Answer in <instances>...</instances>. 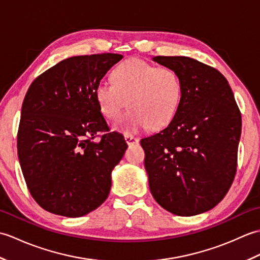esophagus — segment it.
<instances>
[{"mask_svg": "<svg viewBox=\"0 0 260 260\" xmlns=\"http://www.w3.org/2000/svg\"><path fill=\"white\" fill-rule=\"evenodd\" d=\"M125 141L127 143V145H134L139 143V139H136V137L132 136V135H125Z\"/></svg>", "mask_w": 260, "mask_h": 260, "instance_id": "34e87169", "label": "esophagus"}]
</instances>
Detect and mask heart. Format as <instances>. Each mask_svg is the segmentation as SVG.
Returning <instances> with one entry per match:
<instances>
[{
    "label": "heart",
    "mask_w": 260,
    "mask_h": 260,
    "mask_svg": "<svg viewBox=\"0 0 260 260\" xmlns=\"http://www.w3.org/2000/svg\"><path fill=\"white\" fill-rule=\"evenodd\" d=\"M113 82L102 80L95 96L99 109L108 119H117L126 102L129 108L114 129L133 135L168 125L178 112L182 81L170 67H155L142 59H128L115 68Z\"/></svg>",
    "instance_id": "heart-1"
}]
</instances>
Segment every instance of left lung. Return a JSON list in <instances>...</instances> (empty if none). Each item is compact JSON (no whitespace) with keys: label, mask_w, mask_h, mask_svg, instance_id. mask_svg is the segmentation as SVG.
<instances>
[{"label":"left lung","mask_w":260,"mask_h":260,"mask_svg":"<svg viewBox=\"0 0 260 260\" xmlns=\"http://www.w3.org/2000/svg\"><path fill=\"white\" fill-rule=\"evenodd\" d=\"M182 81L180 106L158 133L141 140L156 202L176 215L200 214L229 191L237 170L241 115L221 73L189 57L153 58Z\"/></svg>","instance_id":"obj_1"}]
</instances>
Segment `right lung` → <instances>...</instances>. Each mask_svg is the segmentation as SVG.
Returning <instances> with one entry per match:
<instances>
[{"instance_id": "right-lung-1", "label": "right lung", "mask_w": 260, "mask_h": 260, "mask_svg": "<svg viewBox=\"0 0 260 260\" xmlns=\"http://www.w3.org/2000/svg\"><path fill=\"white\" fill-rule=\"evenodd\" d=\"M117 53L64 59L32 82L22 104L18 156L25 183L47 211L82 217L106 200L127 144L108 126L95 91Z\"/></svg>"}]
</instances>
